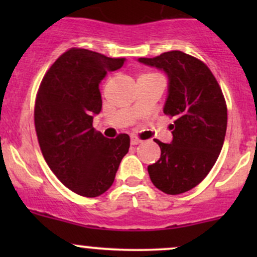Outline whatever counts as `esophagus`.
<instances>
[{"label":"esophagus","mask_w":257,"mask_h":257,"mask_svg":"<svg viewBox=\"0 0 257 257\" xmlns=\"http://www.w3.org/2000/svg\"><path fill=\"white\" fill-rule=\"evenodd\" d=\"M142 139H139L138 137H134V136H132V138H131V144L132 145H138L139 143H142Z\"/></svg>","instance_id":"1"}]
</instances>
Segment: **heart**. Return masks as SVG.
<instances>
[{
    "label": "heart",
    "instance_id": "obj_1",
    "mask_svg": "<svg viewBox=\"0 0 257 257\" xmlns=\"http://www.w3.org/2000/svg\"><path fill=\"white\" fill-rule=\"evenodd\" d=\"M148 76H154V74H153V73H148V74H143V76H142V77H148Z\"/></svg>",
    "mask_w": 257,
    "mask_h": 257
}]
</instances>
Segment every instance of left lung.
I'll use <instances>...</instances> for the list:
<instances>
[{"mask_svg": "<svg viewBox=\"0 0 257 257\" xmlns=\"http://www.w3.org/2000/svg\"><path fill=\"white\" fill-rule=\"evenodd\" d=\"M139 62L169 77L164 114L174 119L173 142L155 139L162 154L148 173L159 190L178 195L200 184L216 163L226 133V102L209 67L190 54L170 51Z\"/></svg>", "mask_w": 257, "mask_h": 257, "instance_id": "8db88e82", "label": "left lung"}]
</instances>
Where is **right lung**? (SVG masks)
<instances>
[{"label": "right lung", "instance_id": "right-lung-1", "mask_svg": "<svg viewBox=\"0 0 257 257\" xmlns=\"http://www.w3.org/2000/svg\"><path fill=\"white\" fill-rule=\"evenodd\" d=\"M84 48H69L46 72L35 103V128L43 158L69 190L87 198L102 195L131 147L128 134L108 139L93 128L102 110L99 82L123 66Z\"/></svg>", "mask_w": 257, "mask_h": 257}]
</instances>
